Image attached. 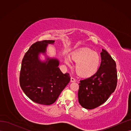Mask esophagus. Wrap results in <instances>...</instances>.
<instances>
[{
    "instance_id": "1",
    "label": "esophagus",
    "mask_w": 131,
    "mask_h": 131,
    "mask_svg": "<svg viewBox=\"0 0 131 131\" xmlns=\"http://www.w3.org/2000/svg\"><path fill=\"white\" fill-rule=\"evenodd\" d=\"M70 81L71 82H75V81H76V79H75L74 78H73V77H72L70 79Z\"/></svg>"
}]
</instances>
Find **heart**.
<instances>
[{"label":"heart","mask_w":131,"mask_h":131,"mask_svg":"<svg viewBox=\"0 0 131 131\" xmlns=\"http://www.w3.org/2000/svg\"><path fill=\"white\" fill-rule=\"evenodd\" d=\"M71 59L77 63L75 70L81 77L88 78L96 73L100 67L101 57L97 52L88 49H81L73 52L70 55ZM65 62L70 65V59L66 58Z\"/></svg>","instance_id":"obj_1"}]
</instances>
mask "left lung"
<instances>
[{
	"label": "left lung",
	"instance_id": "left-lung-1",
	"mask_svg": "<svg viewBox=\"0 0 131 131\" xmlns=\"http://www.w3.org/2000/svg\"><path fill=\"white\" fill-rule=\"evenodd\" d=\"M101 56L102 61L97 72L79 83V102L87 109H93L103 104L116 88V63L104 49Z\"/></svg>",
	"mask_w": 131,
	"mask_h": 131
}]
</instances>
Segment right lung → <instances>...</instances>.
<instances>
[{
  "instance_id": "add662e5",
  "label": "right lung",
  "mask_w": 131,
  "mask_h": 131,
  "mask_svg": "<svg viewBox=\"0 0 131 131\" xmlns=\"http://www.w3.org/2000/svg\"><path fill=\"white\" fill-rule=\"evenodd\" d=\"M54 42L45 40L35 42L22 61L21 88L30 100L40 104H53L70 80L69 74H63L58 68V59L48 57L46 62H41L39 58V54L45 53L47 45Z\"/></svg>"
}]
</instances>
